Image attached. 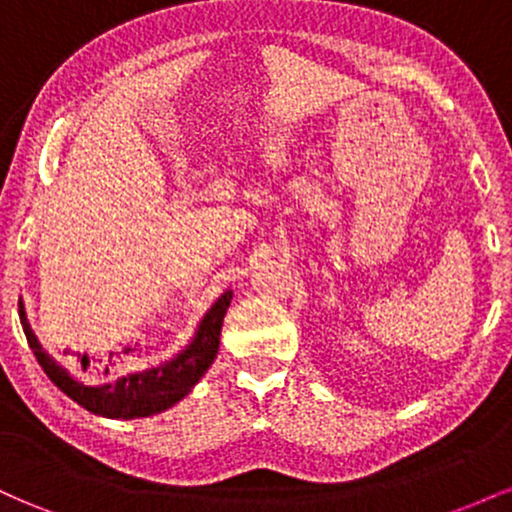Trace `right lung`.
<instances>
[{
    "instance_id": "right-lung-1",
    "label": "right lung",
    "mask_w": 512,
    "mask_h": 512,
    "mask_svg": "<svg viewBox=\"0 0 512 512\" xmlns=\"http://www.w3.org/2000/svg\"><path fill=\"white\" fill-rule=\"evenodd\" d=\"M231 301L233 289H226L199 320L190 342L182 346L178 354L170 356L168 361H161L144 370H129V373L113 375V378L101 380V383H86V380L74 378L60 361H55L43 349V344L35 337L31 322H28L23 301H19V315L28 346L33 349L48 378L60 387L64 395L72 397L76 404H81L91 414L129 421L161 414V411L170 409L195 390V385L202 380V375L207 373L216 354H219L223 317H226ZM103 373L110 375V366H105Z\"/></svg>"
}]
</instances>
